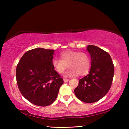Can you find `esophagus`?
Masks as SVG:
<instances>
[{
	"label": "esophagus",
	"instance_id": "obj_1",
	"mask_svg": "<svg viewBox=\"0 0 129 129\" xmlns=\"http://www.w3.org/2000/svg\"><path fill=\"white\" fill-rule=\"evenodd\" d=\"M69 80V79H67V78H64V82H68Z\"/></svg>",
	"mask_w": 129,
	"mask_h": 129
}]
</instances>
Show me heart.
<instances>
[{
    "instance_id": "heart-1",
    "label": "heart",
    "mask_w": 129,
    "mask_h": 129,
    "mask_svg": "<svg viewBox=\"0 0 129 129\" xmlns=\"http://www.w3.org/2000/svg\"><path fill=\"white\" fill-rule=\"evenodd\" d=\"M60 58H53L52 64L57 72L61 74L68 67L69 69L65 73V76L76 75L84 76L90 71L91 61L88 54L85 52L67 50L60 54Z\"/></svg>"
}]
</instances>
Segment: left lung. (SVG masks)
Instances as JSON below:
<instances>
[{
	"label": "left lung",
	"mask_w": 129,
	"mask_h": 129,
	"mask_svg": "<svg viewBox=\"0 0 129 129\" xmlns=\"http://www.w3.org/2000/svg\"><path fill=\"white\" fill-rule=\"evenodd\" d=\"M91 56L90 71L79 80L75 93L78 99L85 103H93L105 95L112 86L114 67L108 52L93 45L87 48Z\"/></svg>",
	"instance_id": "obj_1"
}]
</instances>
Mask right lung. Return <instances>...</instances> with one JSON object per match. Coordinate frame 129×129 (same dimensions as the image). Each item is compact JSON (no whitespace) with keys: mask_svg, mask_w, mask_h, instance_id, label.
Listing matches in <instances>:
<instances>
[{"mask_svg":"<svg viewBox=\"0 0 129 129\" xmlns=\"http://www.w3.org/2000/svg\"><path fill=\"white\" fill-rule=\"evenodd\" d=\"M53 52V49L41 48L29 50L17 65L19 90L25 99L37 106H47L53 103L64 82L52 66Z\"/></svg>","mask_w":129,"mask_h":129,"instance_id":"obj_1","label":"right lung"}]
</instances>
